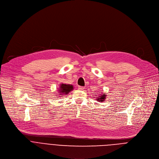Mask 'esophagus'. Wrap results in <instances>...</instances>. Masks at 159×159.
<instances>
[{
  "mask_svg": "<svg viewBox=\"0 0 159 159\" xmlns=\"http://www.w3.org/2000/svg\"><path fill=\"white\" fill-rule=\"evenodd\" d=\"M78 89H79V90H84V87L80 86L78 87Z\"/></svg>",
  "mask_w": 159,
  "mask_h": 159,
  "instance_id": "esophagus-1",
  "label": "esophagus"
}]
</instances>
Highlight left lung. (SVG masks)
<instances>
[{"label": "left lung", "instance_id": "8db88e82", "mask_svg": "<svg viewBox=\"0 0 159 159\" xmlns=\"http://www.w3.org/2000/svg\"><path fill=\"white\" fill-rule=\"evenodd\" d=\"M105 98H106V95L105 93L100 95V96H99L98 97H97V100L98 102H104V100H105Z\"/></svg>", "mask_w": 159, "mask_h": 159}]
</instances>
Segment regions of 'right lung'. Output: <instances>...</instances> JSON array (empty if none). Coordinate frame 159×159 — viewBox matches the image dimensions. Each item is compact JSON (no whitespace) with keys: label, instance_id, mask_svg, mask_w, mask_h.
Here are the masks:
<instances>
[{"label":"right lung","instance_id":"1","mask_svg":"<svg viewBox=\"0 0 159 159\" xmlns=\"http://www.w3.org/2000/svg\"><path fill=\"white\" fill-rule=\"evenodd\" d=\"M59 90V95H67L73 90V86L71 84H66L62 83L60 85V89Z\"/></svg>","mask_w":159,"mask_h":159}]
</instances>
